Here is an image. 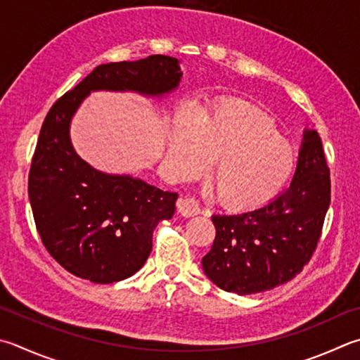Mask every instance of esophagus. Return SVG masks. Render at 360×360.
I'll use <instances>...</instances> for the list:
<instances>
[{"label": "esophagus", "mask_w": 360, "mask_h": 360, "mask_svg": "<svg viewBox=\"0 0 360 360\" xmlns=\"http://www.w3.org/2000/svg\"><path fill=\"white\" fill-rule=\"evenodd\" d=\"M178 211L181 215H184V217H193V215L201 212L200 202L191 197L181 198L178 200Z\"/></svg>", "instance_id": "esophagus-1"}]
</instances>
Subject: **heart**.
Returning <instances> with one entry per match:
<instances>
[{
	"instance_id": "1",
	"label": "heart",
	"mask_w": 360,
	"mask_h": 360,
	"mask_svg": "<svg viewBox=\"0 0 360 360\" xmlns=\"http://www.w3.org/2000/svg\"><path fill=\"white\" fill-rule=\"evenodd\" d=\"M211 159L215 195L231 209L258 207L276 198L296 167L294 149L280 139L271 117L239 105L207 110L197 122L186 116L176 121L168 146L173 172L191 179Z\"/></svg>"
}]
</instances>
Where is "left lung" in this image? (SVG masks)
Segmentation results:
<instances>
[{
	"mask_svg": "<svg viewBox=\"0 0 360 360\" xmlns=\"http://www.w3.org/2000/svg\"><path fill=\"white\" fill-rule=\"evenodd\" d=\"M330 202V176L316 130L305 129L294 178L278 197L253 211L215 214V239L201 259L228 292H263L290 282L309 263Z\"/></svg>",
	"mask_w": 360,
	"mask_h": 360,
	"instance_id": "left-lung-1",
	"label": "left lung"
}]
</instances>
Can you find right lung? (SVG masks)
<instances>
[{
  "mask_svg": "<svg viewBox=\"0 0 360 360\" xmlns=\"http://www.w3.org/2000/svg\"><path fill=\"white\" fill-rule=\"evenodd\" d=\"M181 77L179 61L165 55L101 64L45 116L28 195L45 248L74 276L113 283L140 271L153 250L154 228L173 217L178 193L91 167L72 146V117L93 91L162 99L179 86Z\"/></svg>",
  "mask_w": 360,
  "mask_h": 360,
  "instance_id": "1",
  "label": "right lung"
}]
</instances>
